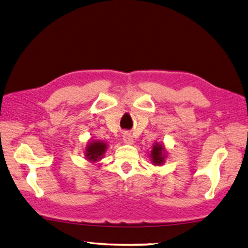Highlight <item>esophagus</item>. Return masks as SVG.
I'll return each mask as SVG.
<instances>
[{
	"instance_id": "1",
	"label": "esophagus",
	"mask_w": 248,
	"mask_h": 248,
	"mask_svg": "<svg viewBox=\"0 0 248 248\" xmlns=\"http://www.w3.org/2000/svg\"><path fill=\"white\" fill-rule=\"evenodd\" d=\"M124 143H125V144H128V145H132L133 143H134V140H133V137L132 135H131L130 133H128V132H125V133H124Z\"/></svg>"
}]
</instances>
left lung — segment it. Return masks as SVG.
Segmentation results:
<instances>
[{"mask_svg": "<svg viewBox=\"0 0 248 248\" xmlns=\"http://www.w3.org/2000/svg\"><path fill=\"white\" fill-rule=\"evenodd\" d=\"M149 158L154 166H162L167 159V149L163 143H155L150 152Z\"/></svg>", "mask_w": 248, "mask_h": 248, "instance_id": "8db88e82", "label": "left lung"}]
</instances>
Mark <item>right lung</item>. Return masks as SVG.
I'll return each mask as SVG.
<instances>
[{"label":"right lung","instance_id":"add662e5","mask_svg":"<svg viewBox=\"0 0 248 248\" xmlns=\"http://www.w3.org/2000/svg\"><path fill=\"white\" fill-rule=\"evenodd\" d=\"M108 144L100 140H89L85 148V159L88 161L94 163L98 162L104 157Z\"/></svg>","mask_w":248,"mask_h":248}]
</instances>
